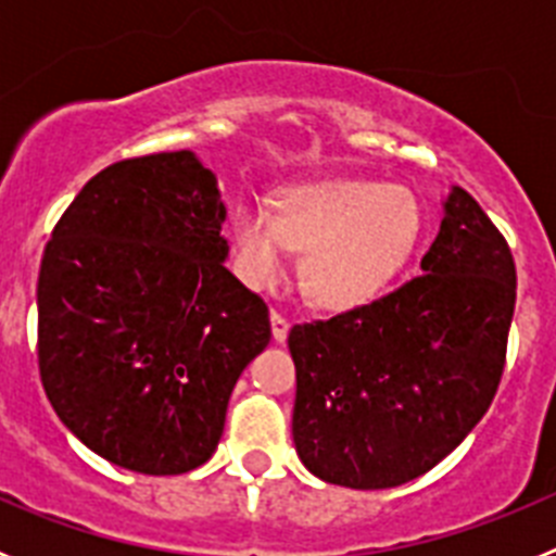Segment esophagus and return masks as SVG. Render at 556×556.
<instances>
[{"label":"esophagus","mask_w":556,"mask_h":556,"mask_svg":"<svg viewBox=\"0 0 556 556\" xmlns=\"http://www.w3.org/2000/svg\"><path fill=\"white\" fill-rule=\"evenodd\" d=\"M269 323H273V339L275 342H287L289 337V320L281 312L269 314Z\"/></svg>","instance_id":"34e87169"}]
</instances>
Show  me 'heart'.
Listing matches in <instances>:
<instances>
[{
  "mask_svg": "<svg viewBox=\"0 0 556 556\" xmlns=\"http://www.w3.org/2000/svg\"><path fill=\"white\" fill-rule=\"evenodd\" d=\"M233 269L248 287L273 289L289 248L303 250L301 289L326 312H348L384 292L420 236V205L404 186L317 180L275 194L273 211L239 203L230 214Z\"/></svg>",
  "mask_w": 556,
  "mask_h": 556,
  "instance_id": "b5f03b06",
  "label": "heart"
}]
</instances>
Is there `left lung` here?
<instances>
[{"label": "left lung", "mask_w": 556, "mask_h": 556, "mask_svg": "<svg viewBox=\"0 0 556 556\" xmlns=\"http://www.w3.org/2000/svg\"><path fill=\"white\" fill-rule=\"evenodd\" d=\"M420 273L367 306L289 331L294 448L328 484L384 490L429 473L493 404L515 262L459 186Z\"/></svg>", "instance_id": "1"}]
</instances>
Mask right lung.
I'll list each match as a JSON object with an SVG mask.
<instances>
[{
  "instance_id": "right-lung-1",
  "label": "right lung",
  "mask_w": 556,
  "mask_h": 556,
  "mask_svg": "<svg viewBox=\"0 0 556 556\" xmlns=\"http://www.w3.org/2000/svg\"><path fill=\"white\" fill-rule=\"evenodd\" d=\"M225 203L189 150L116 161L58 219L38 273V370L61 424L147 476L217 451L267 348V303L228 267Z\"/></svg>"
}]
</instances>
